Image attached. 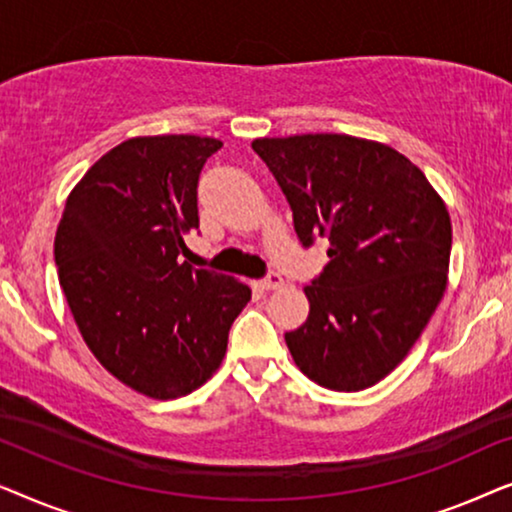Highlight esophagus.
I'll return each instance as SVG.
<instances>
[{"label": "esophagus", "mask_w": 512, "mask_h": 512, "mask_svg": "<svg viewBox=\"0 0 512 512\" xmlns=\"http://www.w3.org/2000/svg\"><path fill=\"white\" fill-rule=\"evenodd\" d=\"M282 284H284V279H282V275H279V272H268V277L261 279V289L263 291H275Z\"/></svg>", "instance_id": "34e87169"}]
</instances>
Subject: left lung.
I'll return each mask as SVG.
<instances>
[{
	"label": "left lung",
	"instance_id": "8db88e82",
	"mask_svg": "<svg viewBox=\"0 0 512 512\" xmlns=\"http://www.w3.org/2000/svg\"><path fill=\"white\" fill-rule=\"evenodd\" d=\"M289 200L303 247L326 237L310 317L284 340L321 387L361 391L401 363L443 298L452 223L429 179L387 144L349 135L251 144Z\"/></svg>",
	"mask_w": 512,
	"mask_h": 512
}]
</instances>
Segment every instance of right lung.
<instances>
[{
  "instance_id": "obj_1",
  "label": "right lung",
  "mask_w": 512,
  "mask_h": 512,
  "mask_svg": "<svg viewBox=\"0 0 512 512\" xmlns=\"http://www.w3.org/2000/svg\"><path fill=\"white\" fill-rule=\"evenodd\" d=\"M219 139L132 137L69 193L55 265L95 359L139 394H191L221 366L228 331L251 300L235 277L179 263L198 228V179Z\"/></svg>"
}]
</instances>
